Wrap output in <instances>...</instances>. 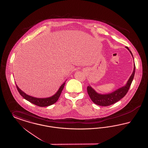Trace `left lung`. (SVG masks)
<instances>
[{"label": "left lung", "instance_id": "1", "mask_svg": "<svg viewBox=\"0 0 148 148\" xmlns=\"http://www.w3.org/2000/svg\"><path fill=\"white\" fill-rule=\"evenodd\" d=\"M125 48L130 51V54H132V56L133 58V56L132 51L129 50L128 47H126ZM135 71V64H134L133 71L131 76L129 77V80H127L126 85L120 88L117 90H115L114 92H112L111 93L106 94H99L96 92L90 85L88 86L87 92L92 102L98 106H106L112 105L113 104L118 101L121 99L123 98L127 94V92H128L129 88L132 84V83L134 79Z\"/></svg>", "mask_w": 148, "mask_h": 148}]
</instances>
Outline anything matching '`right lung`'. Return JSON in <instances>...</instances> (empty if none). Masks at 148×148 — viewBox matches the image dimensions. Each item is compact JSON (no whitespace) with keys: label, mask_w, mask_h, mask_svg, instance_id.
Instances as JSON below:
<instances>
[{"label":"right lung","mask_w":148,"mask_h":148,"mask_svg":"<svg viewBox=\"0 0 148 148\" xmlns=\"http://www.w3.org/2000/svg\"><path fill=\"white\" fill-rule=\"evenodd\" d=\"M65 82H66V81L60 86L59 89H58V90L54 95H53V96H51L50 97L45 98H38L30 96L28 94H25L24 92H23L21 89H19V88L16 84V88H17L18 92L20 93V94L25 99H26L29 102L35 104L36 106L44 107V106H51V105L54 104L55 103H56L61 94V92L63 89Z\"/></svg>","instance_id":"1"}]
</instances>
